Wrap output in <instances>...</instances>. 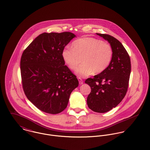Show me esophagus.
Returning a JSON list of instances; mask_svg holds the SVG:
<instances>
[{"instance_id":"esophagus-1","label":"esophagus","mask_w":150,"mask_h":150,"mask_svg":"<svg viewBox=\"0 0 150 150\" xmlns=\"http://www.w3.org/2000/svg\"><path fill=\"white\" fill-rule=\"evenodd\" d=\"M78 80H79V84H83V79H81V78H80V77H78Z\"/></svg>"}]
</instances>
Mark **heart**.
<instances>
[{
	"label": "heart",
	"mask_w": 150,
	"mask_h": 150,
	"mask_svg": "<svg viewBox=\"0 0 150 150\" xmlns=\"http://www.w3.org/2000/svg\"><path fill=\"white\" fill-rule=\"evenodd\" d=\"M71 47L64 48L62 57L65 64L71 70L77 68L82 58L83 64L76 70V74L80 77L101 73L110 64L113 52L108 43L86 37L74 41Z\"/></svg>",
	"instance_id": "b5f03b06"
}]
</instances>
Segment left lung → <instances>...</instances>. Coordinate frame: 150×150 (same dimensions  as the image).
Listing matches in <instances>:
<instances>
[{
	"instance_id": "8db88e82",
	"label": "left lung",
	"mask_w": 150,
	"mask_h": 150,
	"mask_svg": "<svg viewBox=\"0 0 150 150\" xmlns=\"http://www.w3.org/2000/svg\"><path fill=\"white\" fill-rule=\"evenodd\" d=\"M96 34L110 44L112 57L104 71L86 80L85 83L91 89L86 102L92 111L103 113L116 107L124 98L128 88L131 64L128 52L119 40L107 34Z\"/></svg>"
}]
</instances>
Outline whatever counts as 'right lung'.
I'll return each mask as SVG.
<instances>
[{
  "mask_svg": "<svg viewBox=\"0 0 150 150\" xmlns=\"http://www.w3.org/2000/svg\"><path fill=\"white\" fill-rule=\"evenodd\" d=\"M69 32L43 33L23 51L20 67L24 93L43 112L56 114L66 108L79 81L62 57L64 47L75 37Z\"/></svg>",
  "mask_w": 150,
  "mask_h": 150,
  "instance_id": "1",
  "label": "right lung"
}]
</instances>
